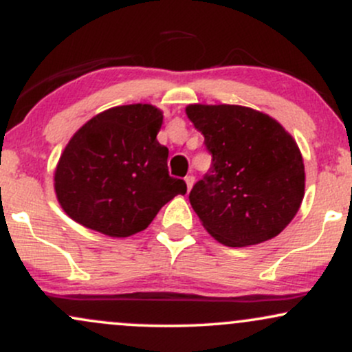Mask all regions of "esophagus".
<instances>
[{"instance_id": "esophagus-1", "label": "esophagus", "mask_w": 352, "mask_h": 352, "mask_svg": "<svg viewBox=\"0 0 352 352\" xmlns=\"http://www.w3.org/2000/svg\"><path fill=\"white\" fill-rule=\"evenodd\" d=\"M185 184H187V190H192L193 184H195V177L187 175V177H185Z\"/></svg>"}]
</instances>
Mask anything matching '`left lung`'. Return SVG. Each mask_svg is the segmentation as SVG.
I'll return each instance as SVG.
<instances>
[{"instance_id": "8db88e82", "label": "left lung", "mask_w": 352, "mask_h": 352, "mask_svg": "<svg viewBox=\"0 0 352 352\" xmlns=\"http://www.w3.org/2000/svg\"><path fill=\"white\" fill-rule=\"evenodd\" d=\"M185 112L212 153L210 172L188 197L204 228L227 246L280 235L305 197L296 140L278 120L252 107L190 104Z\"/></svg>"}]
</instances>
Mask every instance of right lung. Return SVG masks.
Listing matches in <instances>:
<instances>
[{
  "instance_id": "obj_1",
  "label": "right lung",
  "mask_w": 352,
  "mask_h": 352,
  "mask_svg": "<svg viewBox=\"0 0 352 352\" xmlns=\"http://www.w3.org/2000/svg\"><path fill=\"white\" fill-rule=\"evenodd\" d=\"M162 111L117 106L94 116L71 137L54 170L60 208L82 227L112 238L142 232L184 180L168 175V148L157 140Z\"/></svg>"
}]
</instances>
